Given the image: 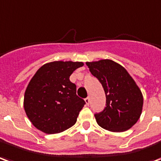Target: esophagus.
I'll list each match as a JSON object with an SVG mask.
<instances>
[{
	"mask_svg": "<svg viewBox=\"0 0 161 161\" xmlns=\"http://www.w3.org/2000/svg\"><path fill=\"white\" fill-rule=\"evenodd\" d=\"M85 102L86 104V105H89V104H90V98H89V97L85 98Z\"/></svg>",
	"mask_w": 161,
	"mask_h": 161,
	"instance_id": "34e87169",
	"label": "esophagus"
}]
</instances>
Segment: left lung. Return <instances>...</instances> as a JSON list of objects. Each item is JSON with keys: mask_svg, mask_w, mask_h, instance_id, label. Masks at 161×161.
Listing matches in <instances>:
<instances>
[{"mask_svg": "<svg viewBox=\"0 0 161 161\" xmlns=\"http://www.w3.org/2000/svg\"><path fill=\"white\" fill-rule=\"evenodd\" d=\"M89 70L101 83L106 106L94 114L98 124L112 132H123L136 123L142 114L143 97L136 82L120 64L111 60L86 63Z\"/></svg>", "mask_w": 161, "mask_h": 161, "instance_id": "1", "label": "left lung"}]
</instances>
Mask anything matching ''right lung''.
Instances as JSON below:
<instances>
[{"mask_svg": "<svg viewBox=\"0 0 161 161\" xmlns=\"http://www.w3.org/2000/svg\"><path fill=\"white\" fill-rule=\"evenodd\" d=\"M80 62H52L37 70L25 92V111L37 130L46 134L63 132L72 127L86 102L76 95L69 80Z\"/></svg>", "mask_w": 161, "mask_h": 161, "instance_id": "1", "label": "right lung"}]
</instances>
